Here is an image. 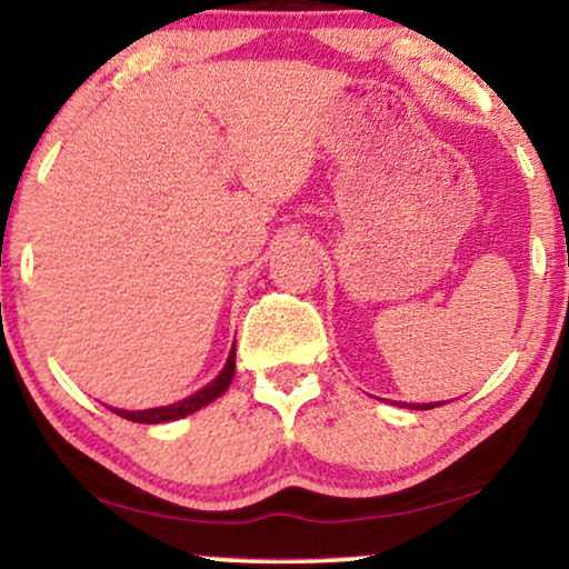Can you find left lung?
<instances>
[{
	"label": "left lung",
	"mask_w": 569,
	"mask_h": 569,
	"mask_svg": "<svg viewBox=\"0 0 569 569\" xmlns=\"http://www.w3.org/2000/svg\"><path fill=\"white\" fill-rule=\"evenodd\" d=\"M436 405H446V401H436ZM405 407V405H401ZM412 409H433V405H422V407H412Z\"/></svg>",
	"instance_id": "left-lung-1"
}]
</instances>
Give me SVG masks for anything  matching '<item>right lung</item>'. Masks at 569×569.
I'll return each instance as SVG.
<instances>
[{
	"instance_id": "1",
	"label": "right lung",
	"mask_w": 569,
	"mask_h": 569,
	"mask_svg": "<svg viewBox=\"0 0 569 569\" xmlns=\"http://www.w3.org/2000/svg\"><path fill=\"white\" fill-rule=\"evenodd\" d=\"M233 372H236V343H233L231 355H228V362H226V368H222L220 376L214 378L210 386L201 388V391L191 393L189 399L176 401V405H168V407L141 409V412H128V409H114V415L126 417V420H131V422H147V426H157V422H170V420H181V417L197 412V409L207 407V405H210V401L222 397V393H226V388L231 386Z\"/></svg>"
}]
</instances>
